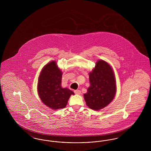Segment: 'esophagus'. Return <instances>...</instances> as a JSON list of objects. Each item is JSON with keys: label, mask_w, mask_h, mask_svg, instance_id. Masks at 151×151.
Returning a JSON list of instances; mask_svg holds the SVG:
<instances>
[{"label": "esophagus", "mask_w": 151, "mask_h": 151, "mask_svg": "<svg viewBox=\"0 0 151 151\" xmlns=\"http://www.w3.org/2000/svg\"><path fill=\"white\" fill-rule=\"evenodd\" d=\"M74 93L76 94H80L81 93V91L80 90H75L74 91Z\"/></svg>", "instance_id": "esophagus-1"}]
</instances>
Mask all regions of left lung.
Returning a JSON list of instances; mask_svg holds the SVG:
<instances>
[{"label": "left lung", "mask_w": 151, "mask_h": 151, "mask_svg": "<svg viewBox=\"0 0 151 151\" xmlns=\"http://www.w3.org/2000/svg\"><path fill=\"white\" fill-rule=\"evenodd\" d=\"M89 76L90 86L87 93L84 94V97L88 108L99 110L106 106L115 97L114 73L109 63L99 60Z\"/></svg>", "instance_id": "1"}]
</instances>
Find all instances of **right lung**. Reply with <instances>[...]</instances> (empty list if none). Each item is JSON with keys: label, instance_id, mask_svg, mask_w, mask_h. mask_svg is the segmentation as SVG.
<instances>
[{"label": "right lung", "instance_id": "obj_1", "mask_svg": "<svg viewBox=\"0 0 151 151\" xmlns=\"http://www.w3.org/2000/svg\"><path fill=\"white\" fill-rule=\"evenodd\" d=\"M62 72L55 61H51L43 67L38 78V93L47 106L57 110L65 108L72 91L61 86Z\"/></svg>", "mask_w": 151, "mask_h": 151}]
</instances>
